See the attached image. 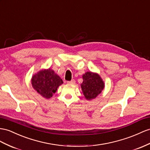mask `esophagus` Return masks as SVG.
Returning a JSON list of instances; mask_svg holds the SVG:
<instances>
[{"label": "esophagus", "instance_id": "esophagus-1", "mask_svg": "<svg viewBox=\"0 0 150 150\" xmlns=\"http://www.w3.org/2000/svg\"><path fill=\"white\" fill-rule=\"evenodd\" d=\"M67 83L68 84H74L75 83V80H71V81H68Z\"/></svg>", "mask_w": 150, "mask_h": 150}]
</instances>
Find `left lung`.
<instances>
[{
	"label": "left lung",
	"mask_w": 150,
	"mask_h": 150,
	"mask_svg": "<svg viewBox=\"0 0 150 150\" xmlns=\"http://www.w3.org/2000/svg\"><path fill=\"white\" fill-rule=\"evenodd\" d=\"M83 83L81 84L82 91L87 99L97 97L104 89V82L98 74L88 71L83 75Z\"/></svg>",
	"instance_id": "left-lung-1"
}]
</instances>
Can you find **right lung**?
<instances>
[{
  "label": "right lung",
  "instance_id": "1",
  "mask_svg": "<svg viewBox=\"0 0 150 150\" xmlns=\"http://www.w3.org/2000/svg\"><path fill=\"white\" fill-rule=\"evenodd\" d=\"M32 83L33 89L38 93L49 99L56 93L57 87L63 83V80L49 68L41 70L34 75L32 79Z\"/></svg>",
  "mask_w": 150,
  "mask_h": 150
}]
</instances>
